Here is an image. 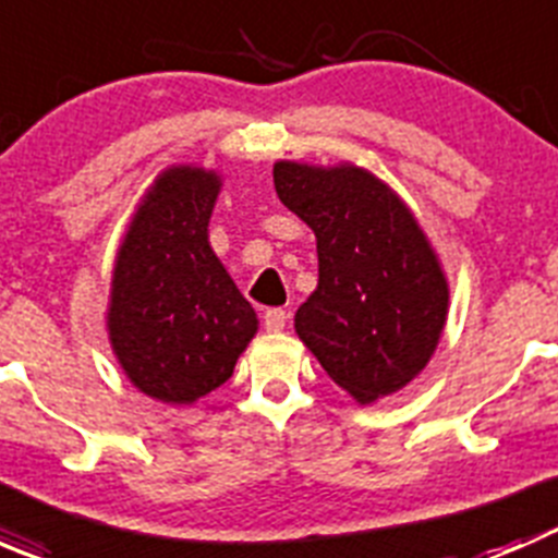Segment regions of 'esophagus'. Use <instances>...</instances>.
I'll list each match as a JSON object with an SVG mask.
<instances>
[{
  "label": "esophagus",
  "mask_w": 558,
  "mask_h": 558,
  "mask_svg": "<svg viewBox=\"0 0 558 558\" xmlns=\"http://www.w3.org/2000/svg\"><path fill=\"white\" fill-rule=\"evenodd\" d=\"M286 320H289L286 311H280V307H272V311L264 313V329L272 331V335H278V331L286 329Z\"/></svg>",
  "instance_id": "1"
}]
</instances>
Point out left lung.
Wrapping results in <instances>:
<instances>
[{
    "instance_id": "1",
    "label": "left lung",
    "mask_w": 558,
    "mask_h": 558,
    "mask_svg": "<svg viewBox=\"0 0 558 558\" xmlns=\"http://www.w3.org/2000/svg\"><path fill=\"white\" fill-rule=\"evenodd\" d=\"M272 178L318 251V286L294 315L300 340L359 404L404 388L429 364L451 294L424 229L364 167L275 161Z\"/></svg>"
}]
</instances>
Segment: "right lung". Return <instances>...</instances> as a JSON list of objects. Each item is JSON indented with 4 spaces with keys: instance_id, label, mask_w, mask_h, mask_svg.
Returning <instances> with one entry per match:
<instances>
[{
    "instance_id": "1",
    "label": "right lung",
    "mask_w": 558,
    "mask_h": 558,
    "mask_svg": "<svg viewBox=\"0 0 558 558\" xmlns=\"http://www.w3.org/2000/svg\"><path fill=\"white\" fill-rule=\"evenodd\" d=\"M221 174L174 165L140 199L112 267L107 337L134 388L191 404L227 384L258 331L207 240Z\"/></svg>"
}]
</instances>
